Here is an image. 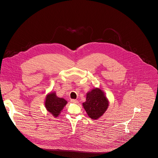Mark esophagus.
I'll use <instances>...</instances> for the list:
<instances>
[{
	"mask_svg": "<svg viewBox=\"0 0 158 158\" xmlns=\"http://www.w3.org/2000/svg\"><path fill=\"white\" fill-rule=\"evenodd\" d=\"M71 102H72V103H73V104H77V103H78V101L77 100H76V99H72V100H71Z\"/></svg>",
	"mask_w": 158,
	"mask_h": 158,
	"instance_id": "1",
	"label": "esophagus"
}]
</instances>
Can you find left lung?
Wrapping results in <instances>:
<instances>
[{"mask_svg": "<svg viewBox=\"0 0 158 158\" xmlns=\"http://www.w3.org/2000/svg\"><path fill=\"white\" fill-rule=\"evenodd\" d=\"M108 105L109 101L105 93L98 88L88 91L86 93V101L83 103V106L89 117L95 120L105 113Z\"/></svg>", "mask_w": 158, "mask_h": 158, "instance_id": "1", "label": "left lung"}]
</instances>
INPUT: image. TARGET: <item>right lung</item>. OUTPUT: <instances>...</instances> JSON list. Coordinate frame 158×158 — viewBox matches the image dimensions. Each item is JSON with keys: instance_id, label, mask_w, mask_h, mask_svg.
I'll use <instances>...</instances> for the list:
<instances>
[{"instance_id": "right-lung-1", "label": "right lung", "mask_w": 158, "mask_h": 158, "mask_svg": "<svg viewBox=\"0 0 158 158\" xmlns=\"http://www.w3.org/2000/svg\"><path fill=\"white\" fill-rule=\"evenodd\" d=\"M67 104V101L63 98L56 96V92L48 93L45 98V106L48 112L54 117H57L64 107Z\"/></svg>"}]
</instances>
